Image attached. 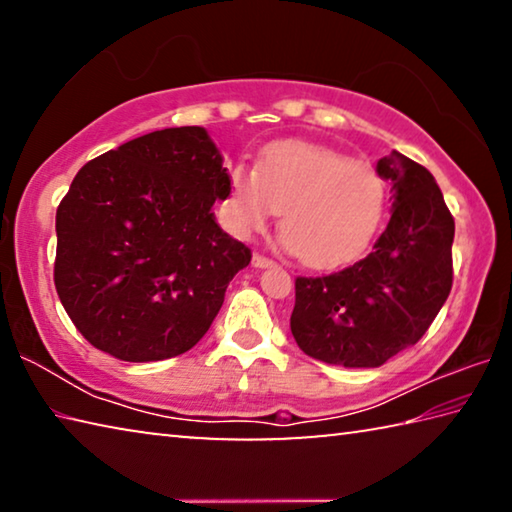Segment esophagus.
<instances>
[{"mask_svg":"<svg viewBox=\"0 0 512 512\" xmlns=\"http://www.w3.org/2000/svg\"><path fill=\"white\" fill-rule=\"evenodd\" d=\"M275 262L271 257H266V255H262V253H255L253 255V266H257V268H268V266H273Z\"/></svg>","mask_w":512,"mask_h":512,"instance_id":"esophagus-1","label":"esophagus"}]
</instances>
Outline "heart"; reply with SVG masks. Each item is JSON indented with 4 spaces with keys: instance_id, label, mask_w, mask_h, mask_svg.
Masks as SVG:
<instances>
[{
    "instance_id": "heart-1",
    "label": "heart",
    "mask_w": 512,
    "mask_h": 512,
    "mask_svg": "<svg viewBox=\"0 0 512 512\" xmlns=\"http://www.w3.org/2000/svg\"><path fill=\"white\" fill-rule=\"evenodd\" d=\"M280 210L289 248L314 266L339 264L366 248L386 210V187L368 164L325 146L277 142L257 169L237 167L225 196L232 232L250 235Z\"/></svg>"
}]
</instances>
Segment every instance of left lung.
<instances>
[{
    "mask_svg": "<svg viewBox=\"0 0 512 512\" xmlns=\"http://www.w3.org/2000/svg\"><path fill=\"white\" fill-rule=\"evenodd\" d=\"M393 214L359 262L296 277L291 334L318 361L377 368L418 343L452 291L454 216L422 164L393 151L377 162Z\"/></svg>",
    "mask_w": 512,
    "mask_h": 512,
    "instance_id": "8db88e82",
    "label": "left lung"
}]
</instances>
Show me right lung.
<instances>
[{
  "label": "right lung",
  "instance_id": "1",
  "mask_svg": "<svg viewBox=\"0 0 512 512\" xmlns=\"http://www.w3.org/2000/svg\"><path fill=\"white\" fill-rule=\"evenodd\" d=\"M228 169L205 128H164L83 164L56 210L54 282L76 329L121 361L203 339L250 248L214 221Z\"/></svg>",
  "mask_w": 512,
  "mask_h": 512
}]
</instances>
